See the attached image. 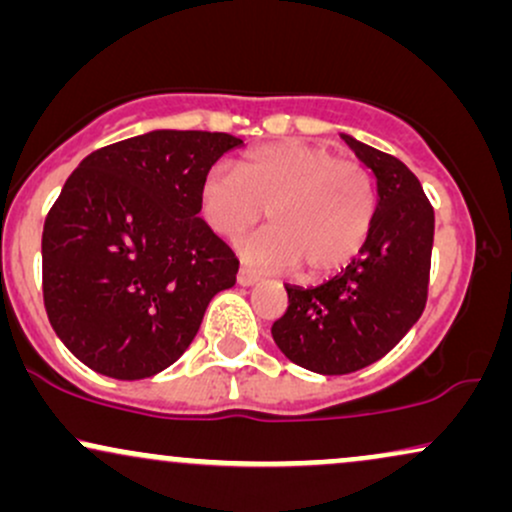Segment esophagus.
Segmentation results:
<instances>
[{"label": "esophagus", "mask_w": 512, "mask_h": 512, "mask_svg": "<svg viewBox=\"0 0 512 512\" xmlns=\"http://www.w3.org/2000/svg\"><path fill=\"white\" fill-rule=\"evenodd\" d=\"M236 279H238L240 286H252L257 281V274L252 272V269H248V267H240Z\"/></svg>", "instance_id": "1"}]
</instances>
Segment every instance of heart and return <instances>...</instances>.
<instances>
[{
    "mask_svg": "<svg viewBox=\"0 0 512 512\" xmlns=\"http://www.w3.org/2000/svg\"><path fill=\"white\" fill-rule=\"evenodd\" d=\"M199 207L216 236L236 240L267 211L269 228L240 245L262 269L301 264L308 276L344 267L366 243L378 207L370 170L356 158L305 142L248 151L238 175L214 166L199 187Z\"/></svg>",
    "mask_w": 512,
    "mask_h": 512,
    "instance_id": "b5f03b06",
    "label": "heart"
}]
</instances>
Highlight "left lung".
Instances as JSON below:
<instances>
[{
  "label": "left lung",
  "instance_id": "obj_1",
  "mask_svg": "<svg viewBox=\"0 0 512 512\" xmlns=\"http://www.w3.org/2000/svg\"><path fill=\"white\" fill-rule=\"evenodd\" d=\"M342 139L378 180V207L356 260L313 289L286 286L289 308L272 337L289 361L320 375L354 373L399 344L426 308L433 207L395 156Z\"/></svg>",
  "mask_w": 512,
  "mask_h": 512
}]
</instances>
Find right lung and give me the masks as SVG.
<instances>
[{"mask_svg":"<svg viewBox=\"0 0 512 512\" xmlns=\"http://www.w3.org/2000/svg\"><path fill=\"white\" fill-rule=\"evenodd\" d=\"M243 139L156 129L88 154L43 226V301L62 344L115 380L185 354L238 260L199 219V187Z\"/></svg>","mask_w":512,"mask_h":512,"instance_id":"right-lung-1","label":"right lung"}]
</instances>
